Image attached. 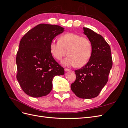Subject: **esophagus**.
<instances>
[{
	"label": "esophagus",
	"instance_id": "obj_1",
	"mask_svg": "<svg viewBox=\"0 0 128 128\" xmlns=\"http://www.w3.org/2000/svg\"><path fill=\"white\" fill-rule=\"evenodd\" d=\"M64 70H65L66 72H70V71H71L70 69H68V68H64Z\"/></svg>",
	"mask_w": 128,
	"mask_h": 128
}]
</instances>
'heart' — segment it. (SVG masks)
Returning a JSON list of instances; mask_svg holds the SVG:
<instances>
[{
    "instance_id": "heart-1",
    "label": "heart",
    "mask_w": 128,
    "mask_h": 128,
    "mask_svg": "<svg viewBox=\"0 0 128 128\" xmlns=\"http://www.w3.org/2000/svg\"><path fill=\"white\" fill-rule=\"evenodd\" d=\"M50 51L56 60H60L67 54L68 56L62 61L65 66L77 65L83 66L90 60L92 54V45L87 38L78 34L69 32L60 37L59 40H52Z\"/></svg>"
}]
</instances>
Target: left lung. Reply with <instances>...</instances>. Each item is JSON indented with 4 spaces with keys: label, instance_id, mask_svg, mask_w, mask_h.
Segmentation results:
<instances>
[{
    "label": "left lung",
    "instance_id": "1",
    "mask_svg": "<svg viewBox=\"0 0 128 128\" xmlns=\"http://www.w3.org/2000/svg\"><path fill=\"white\" fill-rule=\"evenodd\" d=\"M83 33L92 45V54L88 62L75 71L76 80L71 89L76 96L82 99L97 96L106 84L113 65L110 48L102 36L87 28Z\"/></svg>",
    "mask_w": 128,
    "mask_h": 128
}]
</instances>
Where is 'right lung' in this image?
<instances>
[{
  "mask_svg": "<svg viewBox=\"0 0 128 128\" xmlns=\"http://www.w3.org/2000/svg\"><path fill=\"white\" fill-rule=\"evenodd\" d=\"M64 32L59 26L40 24L22 38L16 54V78L24 93L32 97L48 95L52 89V80L64 70L52 56L50 44Z\"/></svg>",
  "mask_w": 128,
  "mask_h": 128,
  "instance_id": "add662e5",
  "label": "right lung"
}]
</instances>
